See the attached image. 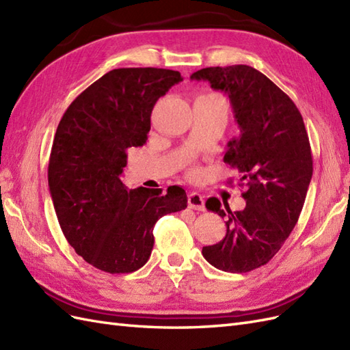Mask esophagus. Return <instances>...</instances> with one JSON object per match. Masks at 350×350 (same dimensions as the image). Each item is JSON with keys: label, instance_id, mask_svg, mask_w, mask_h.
<instances>
[{"label": "esophagus", "instance_id": "34e87169", "mask_svg": "<svg viewBox=\"0 0 350 350\" xmlns=\"http://www.w3.org/2000/svg\"><path fill=\"white\" fill-rule=\"evenodd\" d=\"M189 208L196 211H204V199L199 193H190L189 194Z\"/></svg>", "mask_w": 350, "mask_h": 350}]
</instances>
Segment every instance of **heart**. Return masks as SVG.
Returning <instances> with one entry per match:
<instances>
[{
    "label": "heart",
    "instance_id": "b5f03b06",
    "mask_svg": "<svg viewBox=\"0 0 350 350\" xmlns=\"http://www.w3.org/2000/svg\"><path fill=\"white\" fill-rule=\"evenodd\" d=\"M212 96H217V95H212ZM218 98H219V96H218Z\"/></svg>",
    "mask_w": 350,
    "mask_h": 350
}]
</instances>
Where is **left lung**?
I'll list each match as a JSON object with an SVG mask.
<instances>
[{
    "mask_svg": "<svg viewBox=\"0 0 350 350\" xmlns=\"http://www.w3.org/2000/svg\"><path fill=\"white\" fill-rule=\"evenodd\" d=\"M191 80H206L226 92L241 135L228 142L224 161L241 174L243 211L206 208L227 217V233L202 254L212 266L246 273L267 264L295 227L313 174V159L303 117L293 99L266 75L248 65L209 66Z\"/></svg>",
    "mask_w": 350,
    "mask_h": 350,
    "instance_id": "left-lung-1",
    "label": "left lung"
}]
</instances>
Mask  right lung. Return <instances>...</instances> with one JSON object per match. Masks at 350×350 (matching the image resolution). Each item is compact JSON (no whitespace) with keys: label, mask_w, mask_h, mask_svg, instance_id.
<instances>
[{"label":"right lung","mask_w":350,"mask_h":350,"mask_svg":"<svg viewBox=\"0 0 350 350\" xmlns=\"http://www.w3.org/2000/svg\"><path fill=\"white\" fill-rule=\"evenodd\" d=\"M181 74L163 68H118L66 108L49 159V189L64 236L93 267L132 273L151 255L157 219L187 208L178 185L127 190V150L147 142L151 111Z\"/></svg>","instance_id":"1"}]
</instances>
